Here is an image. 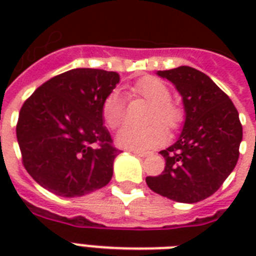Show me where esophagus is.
Segmentation results:
<instances>
[{
	"label": "esophagus",
	"instance_id": "34e87169",
	"mask_svg": "<svg viewBox=\"0 0 256 256\" xmlns=\"http://www.w3.org/2000/svg\"><path fill=\"white\" fill-rule=\"evenodd\" d=\"M130 152H132L134 156H150V152H138V150H130Z\"/></svg>",
	"mask_w": 256,
	"mask_h": 256
}]
</instances>
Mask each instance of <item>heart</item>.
<instances>
[{
    "label": "heart",
    "mask_w": 256,
    "mask_h": 256,
    "mask_svg": "<svg viewBox=\"0 0 256 256\" xmlns=\"http://www.w3.org/2000/svg\"><path fill=\"white\" fill-rule=\"evenodd\" d=\"M132 92L150 104L146 116V122L150 124L146 128L124 126L116 134V142L122 148L132 150L156 148L166 140V132L162 125L170 130L178 128L183 120V110L170 100V88L160 78L152 76L140 78L132 85ZM124 116L126 110L122 96L118 92H112L102 104L104 124L110 128H120L124 122Z\"/></svg>",
    "instance_id": "b5f03b06"
}]
</instances>
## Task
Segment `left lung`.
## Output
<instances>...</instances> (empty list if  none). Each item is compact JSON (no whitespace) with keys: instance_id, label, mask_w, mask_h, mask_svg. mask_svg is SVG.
<instances>
[{"instance_id":"left-lung-1","label":"left lung","mask_w":256,"mask_h":256,"mask_svg":"<svg viewBox=\"0 0 256 256\" xmlns=\"http://www.w3.org/2000/svg\"><path fill=\"white\" fill-rule=\"evenodd\" d=\"M182 96L186 120L174 144L160 152L162 174L148 176L154 192L182 203L208 198L234 170L242 124L232 100L210 77L190 66L158 72Z\"/></svg>"}]
</instances>
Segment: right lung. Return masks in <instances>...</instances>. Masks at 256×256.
Returning <instances> with one entry per match:
<instances>
[{"mask_svg": "<svg viewBox=\"0 0 256 256\" xmlns=\"http://www.w3.org/2000/svg\"><path fill=\"white\" fill-rule=\"evenodd\" d=\"M120 74L69 70L42 84L22 104L17 140L22 164L44 188L66 198L106 186L120 150L104 126L102 104Z\"/></svg>", "mask_w": 256, "mask_h": 256, "instance_id": "1", "label": "right lung"}]
</instances>
